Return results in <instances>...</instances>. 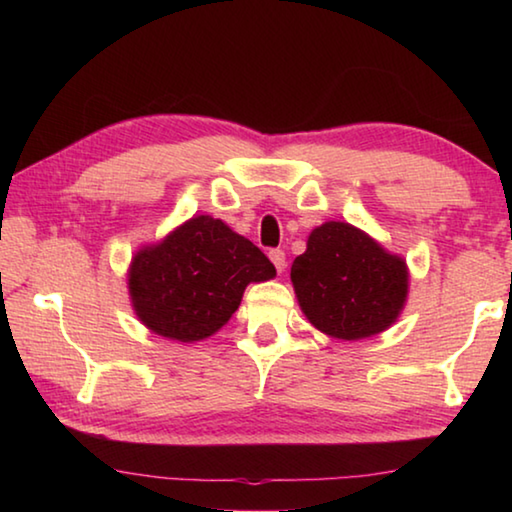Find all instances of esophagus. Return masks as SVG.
<instances>
[{"mask_svg": "<svg viewBox=\"0 0 512 512\" xmlns=\"http://www.w3.org/2000/svg\"><path fill=\"white\" fill-rule=\"evenodd\" d=\"M268 257H271V262H273V266H275V271H277V273H282V271H284V266H287V255H284V250H280V248H273L271 253H268Z\"/></svg>", "mask_w": 512, "mask_h": 512, "instance_id": "1", "label": "esophagus"}]
</instances>
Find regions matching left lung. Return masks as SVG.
Wrapping results in <instances>:
<instances>
[{
	"mask_svg": "<svg viewBox=\"0 0 512 512\" xmlns=\"http://www.w3.org/2000/svg\"><path fill=\"white\" fill-rule=\"evenodd\" d=\"M291 282L309 323L334 339L357 341L395 323L409 273L400 257L350 223L329 221L293 259Z\"/></svg>",
	"mask_w": 512,
	"mask_h": 512,
	"instance_id": "left-lung-1",
	"label": "left lung"
}]
</instances>
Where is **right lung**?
<instances>
[{"label":"right lung","instance_id":"obj_1","mask_svg":"<svg viewBox=\"0 0 512 512\" xmlns=\"http://www.w3.org/2000/svg\"><path fill=\"white\" fill-rule=\"evenodd\" d=\"M273 275L275 266L253 241L212 216H194L133 257L128 289L146 327L192 343L228 323L250 282Z\"/></svg>","mask_w":512,"mask_h":512}]
</instances>
